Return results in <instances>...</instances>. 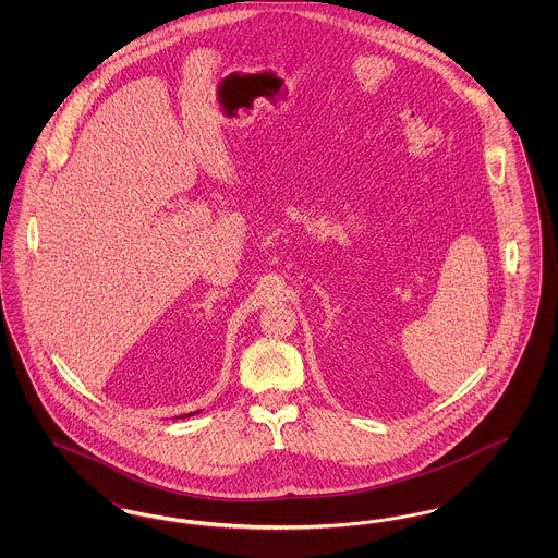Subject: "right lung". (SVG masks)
Here are the masks:
<instances>
[{"mask_svg": "<svg viewBox=\"0 0 558 558\" xmlns=\"http://www.w3.org/2000/svg\"><path fill=\"white\" fill-rule=\"evenodd\" d=\"M192 414H196V412H190V414H186V416H192ZM186 416H182V418H186Z\"/></svg>", "mask_w": 558, "mask_h": 558, "instance_id": "obj_1", "label": "right lung"}]
</instances>
